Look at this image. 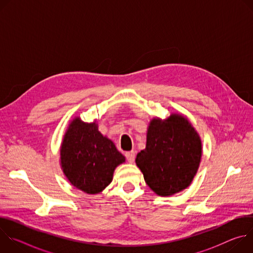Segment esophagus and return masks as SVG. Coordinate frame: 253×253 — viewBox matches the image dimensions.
Segmentation results:
<instances>
[{
	"label": "esophagus",
	"mask_w": 253,
	"mask_h": 253,
	"mask_svg": "<svg viewBox=\"0 0 253 253\" xmlns=\"http://www.w3.org/2000/svg\"><path fill=\"white\" fill-rule=\"evenodd\" d=\"M125 157L127 159V161L129 163H133L135 160V152L134 151H130V152H126L125 153Z\"/></svg>",
	"instance_id": "1"
}]
</instances>
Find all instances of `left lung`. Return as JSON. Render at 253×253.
<instances>
[{
  "label": "left lung",
  "instance_id": "8db88e82",
  "mask_svg": "<svg viewBox=\"0 0 253 253\" xmlns=\"http://www.w3.org/2000/svg\"><path fill=\"white\" fill-rule=\"evenodd\" d=\"M202 154L201 140L188 119L171 114L154 118L147 131L146 148L136 165L146 184L159 196H170L187 188L196 175Z\"/></svg>",
  "mask_w": 253,
  "mask_h": 253
}]
</instances>
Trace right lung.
<instances>
[{"instance_id":"right-lung-1","label":"right lung","mask_w":253,"mask_h":253,"mask_svg":"<svg viewBox=\"0 0 253 253\" xmlns=\"http://www.w3.org/2000/svg\"><path fill=\"white\" fill-rule=\"evenodd\" d=\"M60 155L70 183L88 194L104 190L111 183L115 168L125 162L114 143L98 131L96 122L85 123L79 117L70 123Z\"/></svg>"}]
</instances>
